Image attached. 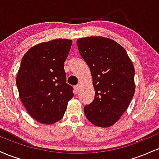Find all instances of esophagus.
<instances>
[{
	"instance_id": "esophagus-1",
	"label": "esophagus",
	"mask_w": 159,
	"mask_h": 159,
	"mask_svg": "<svg viewBox=\"0 0 159 159\" xmlns=\"http://www.w3.org/2000/svg\"><path fill=\"white\" fill-rule=\"evenodd\" d=\"M79 88H80V86L79 85H75L74 87V90L75 93H78V91H79Z\"/></svg>"
}]
</instances>
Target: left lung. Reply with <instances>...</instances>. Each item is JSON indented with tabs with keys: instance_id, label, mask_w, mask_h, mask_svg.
<instances>
[{
	"instance_id": "1",
	"label": "left lung",
	"mask_w": 159,
	"mask_h": 159,
	"mask_svg": "<svg viewBox=\"0 0 159 159\" xmlns=\"http://www.w3.org/2000/svg\"><path fill=\"white\" fill-rule=\"evenodd\" d=\"M77 45L90 67L95 90L93 101L84 107L86 117L97 126H111L134 96V66L123 47L108 38H81Z\"/></svg>"
}]
</instances>
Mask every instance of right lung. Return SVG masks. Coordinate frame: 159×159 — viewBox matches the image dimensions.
Listing matches in <instances>:
<instances>
[{
	"label": "right lung",
	"instance_id": "add662e5",
	"mask_svg": "<svg viewBox=\"0 0 159 159\" xmlns=\"http://www.w3.org/2000/svg\"><path fill=\"white\" fill-rule=\"evenodd\" d=\"M71 39H54L32 47L23 57L16 78L20 98L29 114L43 124L62 119L73 88L66 83L64 62Z\"/></svg>",
	"mask_w": 159,
	"mask_h": 159
}]
</instances>
